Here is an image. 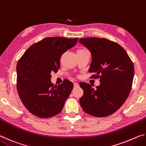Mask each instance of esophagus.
Masks as SVG:
<instances>
[{"mask_svg":"<svg viewBox=\"0 0 146 146\" xmlns=\"http://www.w3.org/2000/svg\"><path fill=\"white\" fill-rule=\"evenodd\" d=\"M78 83H76V82L74 83V87L76 88V87H78Z\"/></svg>","mask_w":146,"mask_h":146,"instance_id":"obj_1","label":"esophagus"}]
</instances>
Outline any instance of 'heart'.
Listing matches in <instances>:
<instances>
[{"label": "heart", "instance_id": "b5f03b06", "mask_svg": "<svg viewBox=\"0 0 146 146\" xmlns=\"http://www.w3.org/2000/svg\"><path fill=\"white\" fill-rule=\"evenodd\" d=\"M85 50L86 49H78L76 52H79V51H85Z\"/></svg>", "mask_w": 146, "mask_h": 146}]
</instances>
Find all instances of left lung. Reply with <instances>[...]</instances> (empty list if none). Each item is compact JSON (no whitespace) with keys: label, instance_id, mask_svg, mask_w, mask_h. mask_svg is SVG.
<instances>
[{"label":"left lung","instance_id":"8db88e82","mask_svg":"<svg viewBox=\"0 0 146 146\" xmlns=\"http://www.w3.org/2000/svg\"><path fill=\"white\" fill-rule=\"evenodd\" d=\"M79 42L91 52L90 72L100 78L96 90L89 84L80 82L84 91L80 104L88 114L104 117L113 114L122 106L131 90L134 66L122 46L106 38L79 39Z\"/></svg>","mask_w":146,"mask_h":146}]
</instances>
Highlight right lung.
I'll return each mask as SVG.
<instances>
[{"mask_svg":"<svg viewBox=\"0 0 146 146\" xmlns=\"http://www.w3.org/2000/svg\"><path fill=\"white\" fill-rule=\"evenodd\" d=\"M78 38L49 37L31 45L17 65V88L24 106L40 118L58 115L73 88L69 80L54 86L51 73L60 67L64 53L76 45Z\"/></svg>","mask_w":146,"mask_h":146,"instance_id":"add662e5","label":"right lung"}]
</instances>
